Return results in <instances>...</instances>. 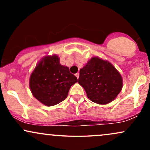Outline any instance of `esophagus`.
I'll return each mask as SVG.
<instances>
[{
	"label": "esophagus",
	"instance_id": "obj_1",
	"mask_svg": "<svg viewBox=\"0 0 150 150\" xmlns=\"http://www.w3.org/2000/svg\"><path fill=\"white\" fill-rule=\"evenodd\" d=\"M75 76H76V77H77V78L78 79V78H79V76H80V73H77L76 74H75Z\"/></svg>",
	"mask_w": 150,
	"mask_h": 150
}]
</instances>
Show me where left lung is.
<instances>
[{"label": "left lung", "mask_w": 150, "mask_h": 150, "mask_svg": "<svg viewBox=\"0 0 150 150\" xmlns=\"http://www.w3.org/2000/svg\"><path fill=\"white\" fill-rule=\"evenodd\" d=\"M78 83L85 89L91 101L106 104L121 91L123 80L120 74L111 63L94 57L80 69Z\"/></svg>", "instance_id": "obj_1"}]
</instances>
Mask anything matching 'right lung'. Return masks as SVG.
<instances>
[{
  "instance_id": "right-lung-1",
  "label": "right lung",
  "mask_w": 150,
  "mask_h": 150,
  "mask_svg": "<svg viewBox=\"0 0 150 150\" xmlns=\"http://www.w3.org/2000/svg\"><path fill=\"white\" fill-rule=\"evenodd\" d=\"M77 77L69 68L60 64L57 56L46 57L39 62L30 79L31 92L36 99L46 106H54L68 97Z\"/></svg>"
}]
</instances>
